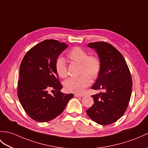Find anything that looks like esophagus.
<instances>
[{
    "label": "esophagus",
    "mask_w": 148,
    "mask_h": 148,
    "mask_svg": "<svg viewBox=\"0 0 148 148\" xmlns=\"http://www.w3.org/2000/svg\"><path fill=\"white\" fill-rule=\"evenodd\" d=\"M74 97H83V96H84L82 94H79V93H74Z\"/></svg>",
    "instance_id": "esophagus-1"
}]
</instances>
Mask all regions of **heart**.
Here are the masks:
<instances>
[{
	"instance_id": "obj_1",
	"label": "heart",
	"mask_w": 148,
	"mask_h": 148,
	"mask_svg": "<svg viewBox=\"0 0 148 148\" xmlns=\"http://www.w3.org/2000/svg\"><path fill=\"white\" fill-rule=\"evenodd\" d=\"M71 62L81 64L80 73L78 77H71L64 82V86L69 92H82L90 85L92 79H96L101 72V64L99 58L95 55H90L81 47L73 48L67 55ZM56 71L60 77L65 79L68 76L66 60L62 57L58 58L56 62Z\"/></svg>"
}]
</instances>
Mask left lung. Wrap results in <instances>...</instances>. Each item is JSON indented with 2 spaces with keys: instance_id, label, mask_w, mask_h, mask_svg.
Returning a JSON list of instances; mask_svg holds the SVG:
<instances>
[{
  "instance_id": "8db88e82",
  "label": "left lung",
  "mask_w": 148,
  "mask_h": 148,
  "mask_svg": "<svg viewBox=\"0 0 148 148\" xmlns=\"http://www.w3.org/2000/svg\"><path fill=\"white\" fill-rule=\"evenodd\" d=\"M88 47L97 51L101 64L100 74L91 88L103 92L91 96L94 104L86 113L99 124H111L127 108L132 93L131 75L122 55L112 45L97 42Z\"/></svg>"
}]
</instances>
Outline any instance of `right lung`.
<instances>
[{
    "instance_id": "right-lung-1",
    "label": "right lung",
    "mask_w": 148,
    "mask_h": 148,
    "mask_svg": "<svg viewBox=\"0 0 148 148\" xmlns=\"http://www.w3.org/2000/svg\"><path fill=\"white\" fill-rule=\"evenodd\" d=\"M68 47L56 40H45L25 54L19 69L18 96L29 117L39 122L51 121L62 112L73 94H64L56 71L58 56ZM57 92L52 96L47 91Z\"/></svg>"
}]
</instances>
